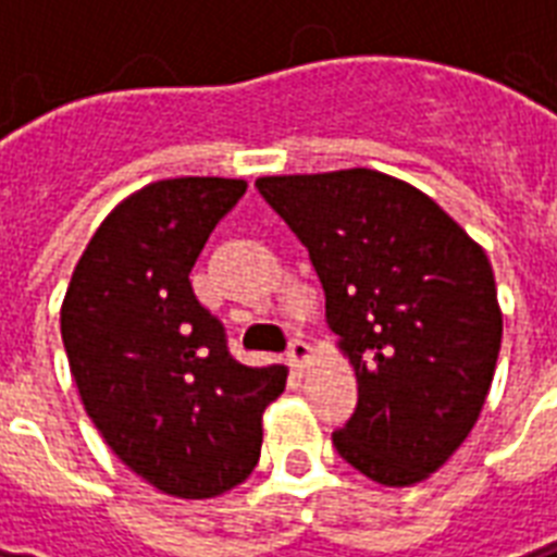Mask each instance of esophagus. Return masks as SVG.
<instances>
[{
  "label": "esophagus",
  "mask_w": 557,
  "mask_h": 557,
  "mask_svg": "<svg viewBox=\"0 0 557 557\" xmlns=\"http://www.w3.org/2000/svg\"><path fill=\"white\" fill-rule=\"evenodd\" d=\"M309 356H312L309 344H306L300 335H292V338H288V358H292V364L304 367L306 361H309Z\"/></svg>",
  "instance_id": "esophagus-1"
}]
</instances>
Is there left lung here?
<instances>
[{
    "label": "left lung",
    "instance_id": "8db88e82",
    "mask_svg": "<svg viewBox=\"0 0 557 557\" xmlns=\"http://www.w3.org/2000/svg\"><path fill=\"white\" fill-rule=\"evenodd\" d=\"M257 190L306 245L356 367V413L332 445L375 483H419L466 442L492 387V262L431 196L375 170L265 176Z\"/></svg>",
    "mask_w": 557,
    "mask_h": 557
}]
</instances>
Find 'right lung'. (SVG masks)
I'll return each mask as SVG.
<instances>
[{
	"mask_svg": "<svg viewBox=\"0 0 557 557\" xmlns=\"http://www.w3.org/2000/svg\"><path fill=\"white\" fill-rule=\"evenodd\" d=\"M243 178H164L133 193L86 245L60 332L83 407L129 471L159 492L205 500L251 474L262 410L286 367H245L190 271Z\"/></svg>",
	"mask_w": 557,
	"mask_h": 557,
	"instance_id": "add662e5",
	"label": "right lung"
}]
</instances>
